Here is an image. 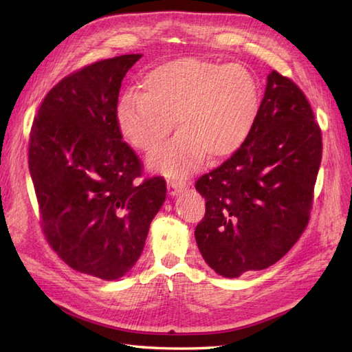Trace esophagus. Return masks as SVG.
I'll use <instances>...</instances> for the list:
<instances>
[{
  "mask_svg": "<svg viewBox=\"0 0 352 352\" xmlns=\"http://www.w3.org/2000/svg\"><path fill=\"white\" fill-rule=\"evenodd\" d=\"M186 186H188V184H186L185 181H182V179H179V181H168V184H167L168 195L170 196H176L177 192L186 190Z\"/></svg>",
  "mask_w": 352,
  "mask_h": 352,
  "instance_id": "34e87169",
  "label": "esophagus"
}]
</instances>
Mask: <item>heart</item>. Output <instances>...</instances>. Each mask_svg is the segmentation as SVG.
Instances as JSON below:
<instances>
[{"instance_id": "obj_1", "label": "heart", "mask_w": 352, "mask_h": 352, "mask_svg": "<svg viewBox=\"0 0 352 352\" xmlns=\"http://www.w3.org/2000/svg\"><path fill=\"white\" fill-rule=\"evenodd\" d=\"M141 92L120 100V132L132 147L152 152L173 131L181 132L148 160L168 177H182L204 156L223 160L245 142L256 121L260 94L255 77L236 63L179 57L142 77Z\"/></svg>"}]
</instances>
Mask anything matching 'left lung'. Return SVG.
Segmentation results:
<instances>
[{
    "label": "left lung",
    "instance_id": "1",
    "mask_svg": "<svg viewBox=\"0 0 352 352\" xmlns=\"http://www.w3.org/2000/svg\"><path fill=\"white\" fill-rule=\"evenodd\" d=\"M320 161L310 103L295 82L272 71L245 142L196 182L206 211L195 235L208 266L236 278L281 260L310 220Z\"/></svg>",
    "mask_w": 352,
    "mask_h": 352
}]
</instances>
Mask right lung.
<instances>
[{
	"instance_id": "1",
	"label": "right lung",
	"mask_w": 352,
	"mask_h": 352,
	"mask_svg": "<svg viewBox=\"0 0 352 352\" xmlns=\"http://www.w3.org/2000/svg\"><path fill=\"white\" fill-rule=\"evenodd\" d=\"M142 54H123L63 77L42 100L28 142V168L48 245L71 269L113 281L144 249L167 195L117 121L121 82Z\"/></svg>"
}]
</instances>
